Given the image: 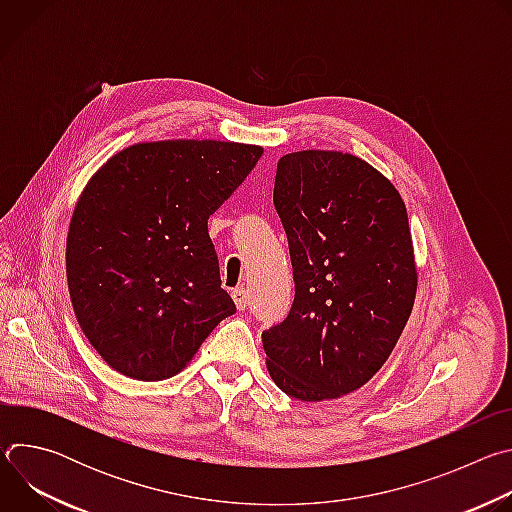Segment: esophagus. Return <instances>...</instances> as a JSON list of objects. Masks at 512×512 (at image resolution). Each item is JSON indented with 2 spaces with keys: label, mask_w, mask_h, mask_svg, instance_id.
Listing matches in <instances>:
<instances>
[{
  "label": "esophagus",
  "mask_w": 512,
  "mask_h": 512,
  "mask_svg": "<svg viewBox=\"0 0 512 512\" xmlns=\"http://www.w3.org/2000/svg\"><path fill=\"white\" fill-rule=\"evenodd\" d=\"M233 300H235V306L239 308V310H245L247 308V304H249V294L247 291L243 289V287H237V289H233Z\"/></svg>",
  "instance_id": "34e87169"
}]
</instances>
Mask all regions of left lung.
Returning a JSON list of instances; mask_svg holds the SVG:
<instances>
[{
  "mask_svg": "<svg viewBox=\"0 0 512 512\" xmlns=\"http://www.w3.org/2000/svg\"><path fill=\"white\" fill-rule=\"evenodd\" d=\"M273 204L296 298L261 334L267 371L289 397L338 399L373 379L409 320L417 271L407 208L373 166L324 150L277 162Z\"/></svg>",
  "mask_w": 512,
  "mask_h": 512,
  "instance_id": "obj_1",
  "label": "left lung"
}]
</instances>
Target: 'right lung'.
I'll return each mask as SVG.
<instances>
[{"instance_id": "obj_1", "label": "right lung", "mask_w": 512, "mask_h": 512, "mask_svg": "<svg viewBox=\"0 0 512 512\" xmlns=\"http://www.w3.org/2000/svg\"><path fill=\"white\" fill-rule=\"evenodd\" d=\"M261 154L235 141L135 143L91 178L70 218L66 279L75 316L111 369L170 379L237 312L208 216Z\"/></svg>"}]
</instances>
